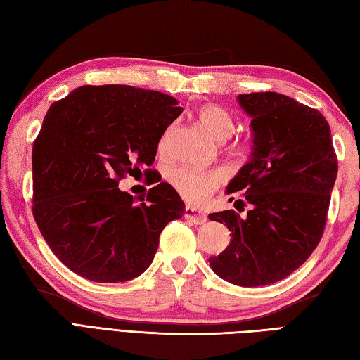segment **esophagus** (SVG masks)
I'll use <instances>...</instances> for the list:
<instances>
[{
  "mask_svg": "<svg viewBox=\"0 0 360 360\" xmlns=\"http://www.w3.org/2000/svg\"><path fill=\"white\" fill-rule=\"evenodd\" d=\"M185 219L191 221L195 226H200V224H205L207 222V214H203L202 212L191 207H186L185 208Z\"/></svg>",
  "mask_w": 360,
  "mask_h": 360,
  "instance_id": "1",
  "label": "esophagus"
}]
</instances>
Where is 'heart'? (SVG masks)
Masks as SVG:
<instances>
[{"label": "heart", "mask_w": 360, "mask_h": 360, "mask_svg": "<svg viewBox=\"0 0 360 360\" xmlns=\"http://www.w3.org/2000/svg\"><path fill=\"white\" fill-rule=\"evenodd\" d=\"M199 122L214 139L224 141L235 131V119L227 110L219 105H205L199 111ZM165 141L161 142V146ZM232 152L243 153L249 148V141L236 138L229 144ZM226 180V175L219 169L212 171H198L191 167H175L169 174V181L183 199L194 205L205 203L212 194L218 191Z\"/></svg>", "instance_id": "b5f03b06"}]
</instances>
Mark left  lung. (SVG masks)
<instances>
[{"label": "left lung", "instance_id": "8db88e82", "mask_svg": "<svg viewBox=\"0 0 360 360\" xmlns=\"http://www.w3.org/2000/svg\"><path fill=\"white\" fill-rule=\"evenodd\" d=\"M238 101L252 117L254 146L227 193L252 207L246 218L233 210L208 216L232 232L210 264L233 285L262 287L285 279L318 246L338 162L318 110L277 92L241 94Z\"/></svg>", "mask_w": 360, "mask_h": 360}]
</instances>
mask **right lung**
Masks as SVG:
<instances>
[{
	"label": "right lung",
	"mask_w": 360,
	"mask_h": 360,
	"mask_svg": "<svg viewBox=\"0 0 360 360\" xmlns=\"http://www.w3.org/2000/svg\"><path fill=\"white\" fill-rule=\"evenodd\" d=\"M167 94L81 86L50 106L32 144V216L53 254L87 281H131L150 266L160 235L185 203L155 174L134 203L119 189L152 172L160 139L181 114Z\"/></svg>",
	"instance_id": "add662e5"
}]
</instances>
